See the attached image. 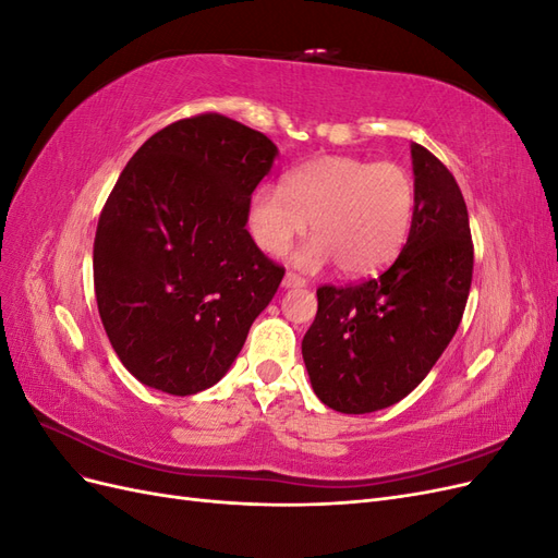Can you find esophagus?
Here are the masks:
<instances>
[{
  "label": "esophagus",
  "mask_w": 558,
  "mask_h": 558,
  "mask_svg": "<svg viewBox=\"0 0 558 558\" xmlns=\"http://www.w3.org/2000/svg\"><path fill=\"white\" fill-rule=\"evenodd\" d=\"M305 283H307L305 279L293 275V272H286V277H283V281H281L283 289H302V286H305Z\"/></svg>",
  "instance_id": "obj_1"
}]
</instances>
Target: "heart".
<instances>
[{"instance_id": "b5f03b06", "label": "heart", "mask_w": 558, "mask_h": 558, "mask_svg": "<svg viewBox=\"0 0 558 558\" xmlns=\"http://www.w3.org/2000/svg\"><path fill=\"white\" fill-rule=\"evenodd\" d=\"M414 207V179L400 165L326 156L286 174L283 189L258 185L246 226L263 253L283 256L312 221L314 238L293 263L310 272L337 263L347 277H367L408 242Z\"/></svg>"}]
</instances>
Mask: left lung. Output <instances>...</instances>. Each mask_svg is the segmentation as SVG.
<instances>
[{
	"mask_svg": "<svg viewBox=\"0 0 558 558\" xmlns=\"http://www.w3.org/2000/svg\"><path fill=\"white\" fill-rule=\"evenodd\" d=\"M414 221L396 263L359 286H320L302 359L318 400L342 414L391 408L424 381L459 328L472 240L459 183L412 144Z\"/></svg>",
	"mask_w": 558,
	"mask_h": 558,
	"instance_id": "left-lung-1",
	"label": "left lung"
}]
</instances>
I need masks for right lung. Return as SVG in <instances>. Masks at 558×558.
Listing matches in <instances>:
<instances>
[{
  "label": "right lung",
  "instance_id": "add662e5",
  "mask_svg": "<svg viewBox=\"0 0 558 558\" xmlns=\"http://www.w3.org/2000/svg\"><path fill=\"white\" fill-rule=\"evenodd\" d=\"M277 156L263 132L202 113L156 132L118 177L95 234V298L144 386H214L275 298L283 267L251 240L246 209Z\"/></svg>",
  "mask_w": 558,
  "mask_h": 558
}]
</instances>
